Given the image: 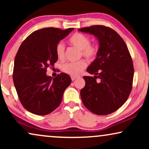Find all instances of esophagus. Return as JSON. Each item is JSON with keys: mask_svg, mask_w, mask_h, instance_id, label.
Instances as JSON below:
<instances>
[{"mask_svg": "<svg viewBox=\"0 0 149 149\" xmlns=\"http://www.w3.org/2000/svg\"><path fill=\"white\" fill-rule=\"evenodd\" d=\"M77 78H78L77 77H75V76H71V79H72V81H74L75 79H76Z\"/></svg>", "mask_w": 149, "mask_h": 149, "instance_id": "obj_1", "label": "esophagus"}]
</instances>
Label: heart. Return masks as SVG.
<instances>
[{
	"label": "heart",
	"instance_id": "heart-1",
	"mask_svg": "<svg viewBox=\"0 0 149 149\" xmlns=\"http://www.w3.org/2000/svg\"><path fill=\"white\" fill-rule=\"evenodd\" d=\"M70 44L80 49L81 55L88 60H94L99 52V47L97 44L91 43L90 38L88 36L79 32L72 34L68 40ZM56 53L58 58L62 59L64 56V45L62 42L56 45ZM87 63L85 60H80L77 62H66L63 64L62 69L65 72L72 75L78 76L83 69L86 67Z\"/></svg>",
	"mask_w": 149,
	"mask_h": 149
}]
</instances>
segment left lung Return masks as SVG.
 I'll use <instances>...</instances> for the list:
<instances>
[{
	"label": "left lung",
	"instance_id": "left-lung-1",
	"mask_svg": "<svg viewBox=\"0 0 149 149\" xmlns=\"http://www.w3.org/2000/svg\"><path fill=\"white\" fill-rule=\"evenodd\" d=\"M79 31L93 34L100 43L98 54L87 69L94 77H83V103L95 115H109L119 109L131 93L134 73L131 55L123 38L111 28L95 25Z\"/></svg>",
	"mask_w": 149,
	"mask_h": 149
}]
</instances>
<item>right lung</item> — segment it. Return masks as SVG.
<instances>
[{
	"mask_svg": "<svg viewBox=\"0 0 149 149\" xmlns=\"http://www.w3.org/2000/svg\"><path fill=\"white\" fill-rule=\"evenodd\" d=\"M72 30L42 28L30 34L20 45L14 61L13 79L20 102L30 113H52L60 106L65 89L70 85L71 79L66 73L53 79L46 72L58 61L56 45Z\"/></svg>",
	"mask_w": 149,
	"mask_h": 149,
	"instance_id": "1",
	"label": "right lung"
}]
</instances>
